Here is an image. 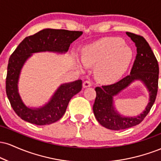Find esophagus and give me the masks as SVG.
Masks as SVG:
<instances>
[{
    "label": "esophagus",
    "instance_id": "esophagus-1",
    "mask_svg": "<svg viewBox=\"0 0 161 161\" xmlns=\"http://www.w3.org/2000/svg\"><path fill=\"white\" fill-rule=\"evenodd\" d=\"M92 81L90 80V79H87V80H86L84 82H83V87H84V88L90 87L92 86Z\"/></svg>",
    "mask_w": 161,
    "mask_h": 161
}]
</instances>
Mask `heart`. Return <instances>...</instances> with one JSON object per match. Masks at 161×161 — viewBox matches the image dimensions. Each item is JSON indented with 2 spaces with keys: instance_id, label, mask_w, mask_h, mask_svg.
I'll return each instance as SVG.
<instances>
[{
  "instance_id": "obj_1",
  "label": "heart",
  "mask_w": 161,
  "mask_h": 161,
  "mask_svg": "<svg viewBox=\"0 0 161 161\" xmlns=\"http://www.w3.org/2000/svg\"><path fill=\"white\" fill-rule=\"evenodd\" d=\"M132 57V51L123 45L121 38H104L84 49L82 62L88 66L98 65L96 69L97 78L111 82L125 73Z\"/></svg>"
}]
</instances>
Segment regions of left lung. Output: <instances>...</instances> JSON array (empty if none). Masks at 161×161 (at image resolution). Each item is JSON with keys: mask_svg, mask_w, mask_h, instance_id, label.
<instances>
[{"mask_svg": "<svg viewBox=\"0 0 161 161\" xmlns=\"http://www.w3.org/2000/svg\"><path fill=\"white\" fill-rule=\"evenodd\" d=\"M126 35L130 37L137 47V54L130 74L114 84L95 88L94 114L100 124L111 130H120L139 124L150 112L158 94L159 66L150 45L143 36L128 32ZM137 79L145 83L149 90L150 95L149 104L144 112L136 118L119 115L114 110L112 97Z\"/></svg>", "mask_w": 161, "mask_h": 161, "instance_id": "obj_1", "label": "left lung"}]
</instances>
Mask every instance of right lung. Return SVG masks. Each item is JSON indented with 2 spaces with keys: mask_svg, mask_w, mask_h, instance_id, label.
<instances>
[{
  "mask_svg": "<svg viewBox=\"0 0 161 161\" xmlns=\"http://www.w3.org/2000/svg\"><path fill=\"white\" fill-rule=\"evenodd\" d=\"M82 35L81 31L43 29L24 38L10 55L7 66L6 93L11 107L22 119L38 125H49L59 120L65 114L70 99L82 89L81 79L60 86L47 104L36 109L27 108L22 101L18 93V79L24 63L32 53L42 51L65 53L70 44Z\"/></svg>",
  "mask_w": 161,
  "mask_h": 161,
  "instance_id": "1",
  "label": "right lung"
}]
</instances>
